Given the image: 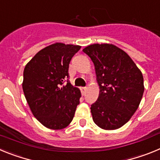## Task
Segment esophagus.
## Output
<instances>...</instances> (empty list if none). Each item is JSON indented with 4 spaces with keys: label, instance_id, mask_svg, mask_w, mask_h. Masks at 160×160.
<instances>
[{
    "label": "esophagus",
    "instance_id": "34e87169",
    "mask_svg": "<svg viewBox=\"0 0 160 160\" xmlns=\"http://www.w3.org/2000/svg\"><path fill=\"white\" fill-rule=\"evenodd\" d=\"M87 87H82V88H81L82 94H85V93H86V91H87Z\"/></svg>",
    "mask_w": 160,
    "mask_h": 160
}]
</instances>
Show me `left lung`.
I'll return each instance as SVG.
<instances>
[{"label":"left lung","mask_w":160,"mask_h":160,"mask_svg":"<svg viewBox=\"0 0 160 160\" xmlns=\"http://www.w3.org/2000/svg\"><path fill=\"white\" fill-rule=\"evenodd\" d=\"M95 68L99 95L90 107L94 123L115 130L131 119L144 91L140 70L128 53L112 44H93L82 49Z\"/></svg>","instance_id":"1"}]
</instances>
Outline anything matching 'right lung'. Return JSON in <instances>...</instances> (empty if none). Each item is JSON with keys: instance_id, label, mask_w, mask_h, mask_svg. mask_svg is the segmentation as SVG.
<instances>
[{"instance_id": "right-lung-1", "label": "right lung", "mask_w": 160, "mask_h": 160, "mask_svg": "<svg viewBox=\"0 0 160 160\" xmlns=\"http://www.w3.org/2000/svg\"><path fill=\"white\" fill-rule=\"evenodd\" d=\"M81 46L54 43L38 52L25 66L24 94L32 114L46 128L61 130L73 120L80 90L68 80L69 64Z\"/></svg>"}]
</instances>
